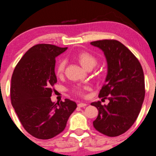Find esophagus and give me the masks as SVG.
I'll list each match as a JSON object with an SVG mask.
<instances>
[{
    "instance_id": "34e87169",
    "label": "esophagus",
    "mask_w": 156,
    "mask_h": 156,
    "mask_svg": "<svg viewBox=\"0 0 156 156\" xmlns=\"http://www.w3.org/2000/svg\"><path fill=\"white\" fill-rule=\"evenodd\" d=\"M87 106V104H86V103H78V107H85V106Z\"/></svg>"
}]
</instances>
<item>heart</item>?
<instances>
[{
  "mask_svg": "<svg viewBox=\"0 0 156 156\" xmlns=\"http://www.w3.org/2000/svg\"><path fill=\"white\" fill-rule=\"evenodd\" d=\"M75 59H77L80 65L83 67L84 69H87V70H90L92 69L97 64V59L96 56L94 55L91 54L90 53L87 51H82L78 53V54L75 56ZM66 62L65 59H61L59 62L57 63L56 67V73L58 76H61L63 74L64 70H65ZM75 92L78 94H81V89L80 88H76L75 89Z\"/></svg>",
  "mask_w": 156,
  "mask_h": 156,
  "instance_id": "b5f03b06",
  "label": "heart"
}]
</instances>
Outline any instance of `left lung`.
I'll list each match as a JSON object with an SVG mask.
<instances>
[{"instance_id":"obj_1","label":"left lung","mask_w":156,"mask_h":156,"mask_svg":"<svg viewBox=\"0 0 156 156\" xmlns=\"http://www.w3.org/2000/svg\"><path fill=\"white\" fill-rule=\"evenodd\" d=\"M90 44L104 53L107 75L99 97L109 101L103 106L100 101L90 103L99 112L93 125L103 134L119 136L133 125L140 112L145 97L144 71L134 55L118 41H97Z\"/></svg>"}]
</instances>
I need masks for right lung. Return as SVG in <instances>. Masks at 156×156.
Segmentation results:
<instances>
[{
  "instance_id": "1",
  "label": "right lung",
  "mask_w": 156,
  "mask_h": 156,
  "mask_svg": "<svg viewBox=\"0 0 156 156\" xmlns=\"http://www.w3.org/2000/svg\"><path fill=\"white\" fill-rule=\"evenodd\" d=\"M68 48L34 45L22 57L11 78L10 98L20 122L37 139L48 140L63 131L76 103L66 99L58 106L51 101L52 87L57 82L56 57Z\"/></svg>"
}]
</instances>
